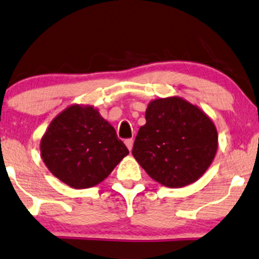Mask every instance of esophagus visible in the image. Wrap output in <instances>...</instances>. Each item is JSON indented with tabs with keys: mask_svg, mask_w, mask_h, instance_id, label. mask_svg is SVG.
I'll return each instance as SVG.
<instances>
[{
	"mask_svg": "<svg viewBox=\"0 0 259 259\" xmlns=\"http://www.w3.org/2000/svg\"><path fill=\"white\" fill-rule=\"evenodd\" d=\"M125 144H126L127 149H128L130 151L133 149V139H126L125 140Z\"/></svg>",
	"mask_w": 259,
	"mask_h": 259,
	"instance_id": "34e87169",
	"label": "esophagus"
}]
</instances>
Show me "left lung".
<instances>
[{
	"label": "left lung",
	"instance_id": "8db88e82",
	"mask_svg": "<svg viewBox=\"0 0 259 259\" xmlns=\"http://www.w3.org/2000/svg\"><path fill=\"white\" fill-rule=\"evenodd\" d=\"M145 119L132 150L140 166L169 188L196 182L218 150L217 127L210 117L182 97L171 96L151 101Z\"/></svg>",
	"mask_w": 259,
	"mask_h": 259
}]
</instances>
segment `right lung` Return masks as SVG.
Here are the masks:
<instances>
[{
	"label": "right lung",
	"instance_id": "1",
	"mask_svg": "<svg viewBox=\"0 0 259 259\" xmlns=\"http://www.w3.org/2000/svg\"><path fill=\"white\" fill-rule=\"evenodd\" d=\"M40 153L53 176L75 189H85L107 179L130 151L99 110L72 105L50 123Z\"/></svg>",
	"mask_w": 259,
	"mask_h": 259
}]
</instances>
